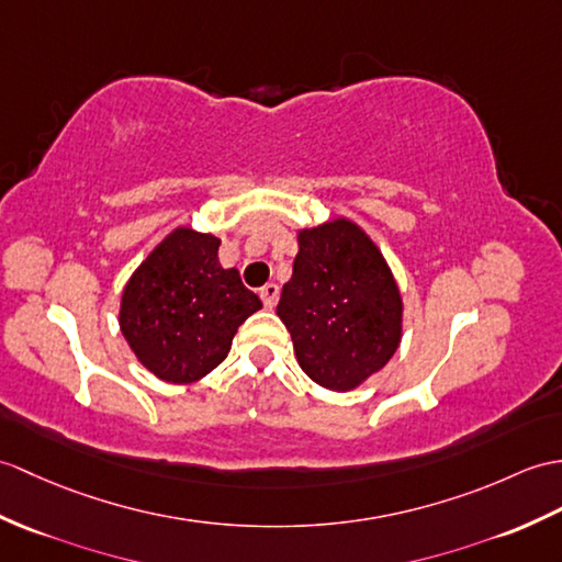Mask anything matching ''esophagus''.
Wrapping results in <instances>:
<instances>
[{"mask_svg":"<svg viewBox=\"0 0 562 562\" xmlns=\"http://www.w3.org/2000/svg\"><path fill=\"white\" fill-rule=\"evenodd\" d=\"M258 294H260V302H263L266 308H276L278 296H280V286L276 282H268Z\"/></svg>","mask_w":562,"mask_h":562,"instance_id":"1","label":"esophagus"}]
</instances>
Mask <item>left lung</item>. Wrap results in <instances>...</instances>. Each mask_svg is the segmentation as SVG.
<instances>
[{
  "label": "left lung",
  "mask_w": 562,
  "mask_h": 562,
  "mask_svg": "<svg viewBox=\"0 0 562 562\" xmlns=\"http://www.w3.org/2000/svg\"><path fill=\"white\" fill-rule=\"evenodd\" d=\"M278 316L299 367L335 393L381 371L402 340V296L383 254L357 222L337 217L299 232Z\"/></svg>",
  "instance_id": "8db88e82"
}]
</instances>
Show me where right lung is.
<instances>
[{
  "label": "right lung",
  "mask_w": 562,
  "mask_h": 562,
  "mask_svg": "<svg viewBox=\"0 0 562 562\" xmlns=\"http://www.w3.org/2000/svg\"><path fill=\"white\" fill-rule=\"evenodd\" d=\"M217 249L213 234L177 227L124 286L122 335L160 381H201L225 361L239 325L263 306L237 268L220 266Z\"/></svg>",
  "instance_id": "add662e5"
}]
</instances>
